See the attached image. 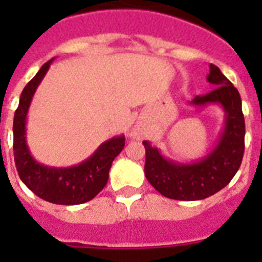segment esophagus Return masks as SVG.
I'll list each match as a JSON object with an SVG mask.
<instances>
[{
	"label": "esophagus",
	"mask_w": 262,
	"mask_h": 262,
	"mask_svg": "<svg viewBox=\"0 0 262 262\" xmlns=\"http://www.w3.org/2000/svg\"><path fill=\"white\" fill-rule=\"evenodd\" d=\"M129 136H131V138H134V139H140L142 138V131H140V129H133V131H131V134H129Z\"/></svg>",
	"instance_id": "obj_1"
}]
</instances>
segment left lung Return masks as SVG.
Returning <instances> with one entry per match:
<instances>
[{"instance_id": "obj_1", "label": "left lung", "mask_w": 262, "mask_h": 262, "mask_svg": "<svg viewBox=\"0 0 262 262\" xmlns=\"http://www.w3.org/2000/svg\"><path fill=\"white\" fill-rule=\"evenodd\" d=\"M207 81L214 89L196 96L190 105L196 107L221 105L223 108L224 128L210 154L194 163H176L165 159L149 142H143L145 177L160 194L170 200L200 201L214 195L230 184L242 164L245 123L239 92L212 64H210Z\"/></svg>"}]
</instances>
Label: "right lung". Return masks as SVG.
<instances>
[{
    "instance_id": "obj_1",
    "label": "right lung",
    "mask_w": 262,
    "mask_h": 262,
    "mask_svg": "<svg viewBox=\"0 0 262 262\" xmlns=\"http://www.w3.org/2000/svg\"><path fill=\"white\" fill-rule=\"evenodd\" d=\"M52 61L39 69L20 94L13 123L14 160L22 182L39 198L56 205H80L93 200L106 186L111 164L124 148V135L108 139L85 161L69 168L43 165L32 157L26 142L27 113Z\"/></svg>"
}]
</instances>
